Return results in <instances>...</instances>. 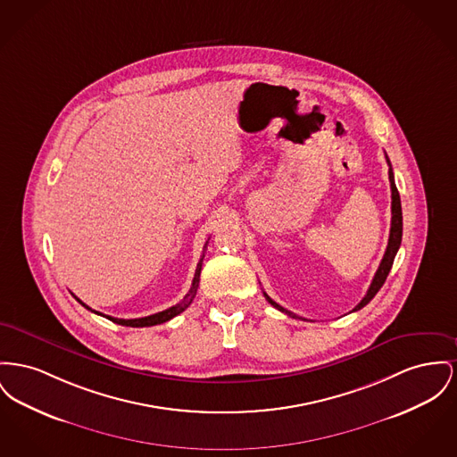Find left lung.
I'll return each instance as SVG.
<instances>
[{
    "label": "left lung",
    "instance_id": "left-lung-1",
    "mask_svg": "<svg viewBox=\"0 0 457 457\" xmlns=\"http://www.w3.org/2000/svg\"><path fill=\"white\" fill-rule=\"evenodd\" d=\"M386 162H388V165H390L388 157H386ZM388 179H390V188H392V226H390L388 245H386L385 255H383V259H381V262H379V268L376 270L375 278H373V281H371V285H370L368 294L352 309V312H355V311L362 309L364 305H368V303L373 300V296L379 292V288L383 287V283H385V279H386V276H388V272H390V269H392V264H394V259H395V255H397V250H399V246H401V242H403V207H401L399 191H397V187H395L392 165H390V169H388ZM264 296L268 298L269 303H270L272 307H276L278 311H281V312H285V314H288V316H292V318H298L294 312H290V311H287L285 307H281L279 303H276L268 294H264ZM298 320H303V318H298ZM303 321H305V320H303Z\"/></svg>",
    "mask_w": 457,
    "mask_h": 457
}]
</instances>
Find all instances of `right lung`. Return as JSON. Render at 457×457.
Returning <instances> with one entry per match:
<instances>
[{"instance_id":"right-lung-1","label":"right lung","mask_w":457,"mask_h":457,"mask_svg":"<svg viewBox=\"0 0 457 457\" xmlns=\"http://www.w3.org/2000/svg\"><path fill=\"white\" fill-rule=\"evenodd\" d=\"M205 246H207V245H205ZM202 262H204V255H202V259H200V262H198V266H196V270H195V278H193L191 288H189L188 294L185 295V298H183L179 303H176V305H172V307H169V309H165V311H162V312H157V314H152V316H146V318H137V320H117V318H112V316H105V318L112 322H117V324H122V326H131V328H145V326H155V324L170 321L172 318H176L178 314H181V312L188 307L189 303L193 302L195 295H196L198 283H200V272H202ZM78 300H79V298H78ZM79 302H81V300H79ZM82 305H84L86 309H89L86 303H82ZM93 312H95V314H100V312H96V311H93ZM100 316H104V314H100Z\"/></svg>"}]
</instances>
